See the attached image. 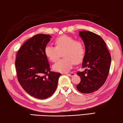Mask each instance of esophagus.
<instances>
[{
	"label": "esophagus",
	"mask_w": 123,
	"mask_h": 123,
	"mask_svg": "<svg viewBox=\"0 0 123 123\" xmlns=\"http://www.w3.org/2000/svg\"><path fill=\"white\" fill-rule=\"evenodd\" d=\"M66 74H67L68 75L71 76V77H73V76L75 75V74L74 73H73V72H71V73H66Z\"/></svg>",
	"instance_id": "34e87169"
}]
</instances>
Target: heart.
<instances>
[{
	"label": "heart",
	"instance_id": "heart-1",
	"mask_svg": "<svg viewBox=\"0 0 123 123\" xmlns=\"http://www.w3.org/2000/svg\"><path fill=\"white\" fill-rule=\"evenodd\" d=\"M55 44V47L46 46L44 49L45 56L53 62L57 61L62 52V56L65 58L54 64L52 67L54 71L66 73L72 69L74 62L78 63L82 61L85 55V46L82 41L64 35L56 38Z\"/></svg>",
	"mask_w": 123,
	"mask_h": 123
}]
</instances>
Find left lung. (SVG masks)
Listing matches in <instances>:
<instances>
[{"instance_id":"8db88e82","label":"left lung","mask_w":123,"mask_h":123,"mask_svg":"<svg viewBox=\"0 0 123 123\" xmlns=\"http://www.w3.org/2000/svg\"><path fill=\"white\" fill-rule=\"evenodd\" d=\"M79 36L85 45V52L81 68L78 72L81 81L77 89L84 93H92L104 84L108 77L111 57L106 44L98 35L90 31H80Z\"/></svg>"}]
</instances>
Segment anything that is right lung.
Returning a JSON list of instances; mask_svg holds the SVG:
<instances>
[{
  "instance_id": "obj_1",
  "label": "right lung",
  "mask_w": 123,
  "mask_h": 123,
  "mask_svg": "<svg viewBox=\"0 0 123 123\" xmlns=\"http://www.w3.org/2000/svg\"><path fill=\"white\" fill-rule=\"evenodd\" d=\"M51 36L38 34L23 44L17 52L15 66L18 82L31 96L45 99L57 88L61 73L50 71L44 53Z\"/></svg>"
}]
</instances>
